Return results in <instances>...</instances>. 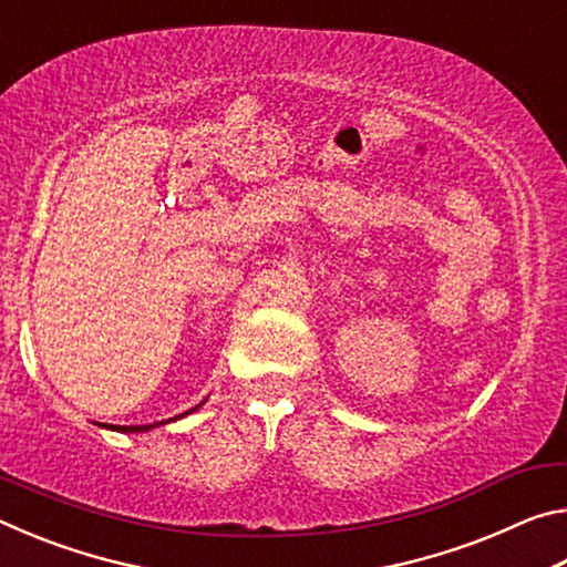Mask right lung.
Segmentation results:
<instances>
[{
  "label": "right lung",
  "mask_w": 567,
  "mask_h": 567,
  "mask_svg": "<svg viewBox=\"0 0 567 567\" xmlns=\"http://www.w3.org/2000/svg\"><path fill=\"white\" fill-rule=\"evenodd\" d=\"M199 408V405H197ZM197 408H192V410H197ZM192 410H187V412H192ZM187 412H182V415H187ZM182 415H177V417H182ZM177 417H169V420H177ZM167 420V422H169ZM155 425H162V422H155ZM155 425H114L112 430H120V433H145V430H150V427H155Z\"/></svg>",
  "instance_id": "add662e5"
}]
</instances>
